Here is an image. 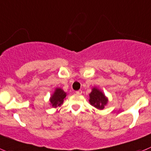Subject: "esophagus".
Listing matches in <instances>:
<instances>
[{"label": "esophagus", "instance_id": "esophagus-1", "mask_svg": "<svg viewBox=\"0 0 151 151\" xmlns=\"http://www.w3.org/2000/svg\"><path fill=\"white\" fill-rule=\"evenodd\" d=\"M76 94H77V95H81V94H82V91H81V90L76 91Z\"/></svg>", "mask_w": 151, "mask_h": 151}]
</instances>
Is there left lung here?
Here are the masks:
<instances>
[{"label": "left lung", "mask_w": 151, "mask_h": 151, "mask_svg": "<svg viewBox=\"0 0 151 151\" xmlns=\"http://www.w3.org/2000/svg\"><path fill=\"white\" fill-rule=\"evenodd\" d=\"M89 97L90 104L98 109H103L104 105L108 102V99H106L104 95L96 88H93L92 92L89 94Z\"/></svg>", "instance_id": "left-lung-1"}]
</instances>
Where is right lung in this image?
Instances as JSON below:
<instances>
[{
	"mask_svg": "<svg viewBox=\"0 0 151 151\" xmlns=\"http://www.w3.org/2000/svg\"><path fill=\"white\" fill-rule=\"evenodd\" d=\"M66 93L61 89H56L55 93L52 95V96L50 99V102L52 105L55 108L57 106H59L63 103L64 99L65 98Z\"/></svg>",
	"mask_w": 151,
	"mask_h": 151,
	"instance_id": "add662e5",
	"label": "right lung"
}]
</instances>
